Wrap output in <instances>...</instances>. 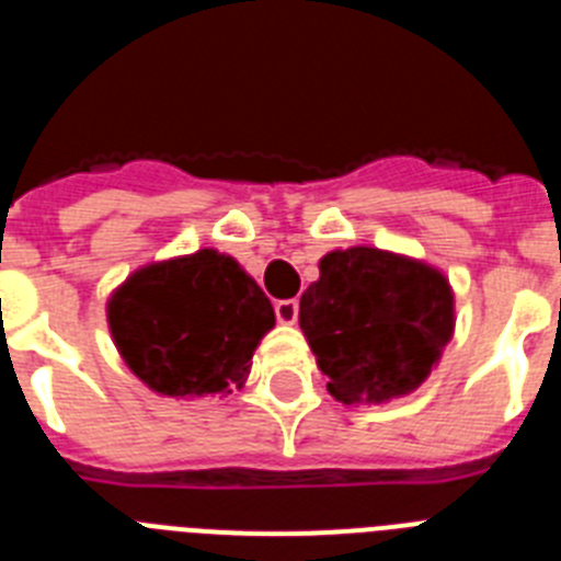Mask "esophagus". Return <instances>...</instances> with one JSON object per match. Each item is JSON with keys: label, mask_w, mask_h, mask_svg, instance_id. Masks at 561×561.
Instances as JSON below:
<instances>
[{"label": "esophagus", "mask_w": 561, "mask_h": 561, "mask_svg": "<svg viewBox=\"0 0 561 561\" xmlns=\"http://www.w3.org/2000/svg\"><path fill=\"white\" fill-rule=\"evenodd\" d=\"M297 311H300V304H297V300H277V304H275L277 323L291 325L297 320Z\"/></svg>", "instance_id": "esophagus-1"}]
</instances>
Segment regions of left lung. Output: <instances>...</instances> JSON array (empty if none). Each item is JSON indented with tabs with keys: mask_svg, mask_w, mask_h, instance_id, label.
Wrapping results in <instances>:
<instances>
[{
	"mask_svg": "<svg viewBox=\"0 0 561 561\" xmlns=\"http://www.w3.org/2000/svg\"><path fill=\"white\" fill-rule=\"evenodd\" d=\"M453 291L427 264L374 247L336 250L300 297V329L342 404H381L427 379L453 336Z\"/></svg>",
	"mask_w": 561,
	"mask_h": 561,
	"instance_id": "left-lung-1",
	"label": "left lung"
}]
</instances>
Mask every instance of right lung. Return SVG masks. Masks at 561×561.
<instances>
[{"label":"right lung","instance_id":"add662e5","mask_svg":"<svg viewBox=\"0 0 561 561\" xmlns=\"http://www.w3.org/2000/svg\"><path fill=\"white\" fill-rule=\"evenodd\" d=\"M272 325L270 297L216 250L146 266L108 304V329L126 365L165 396L241 388Z\"/></svg>","mask_w":561,"mask_h":561}]
</instances>
